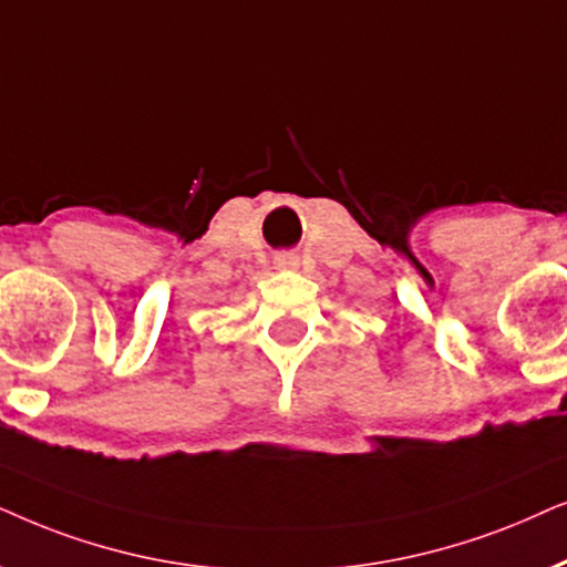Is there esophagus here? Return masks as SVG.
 Segmentation results:
<instances>
[{
  "label": "esophagus",
  "mask_w": 567,
  "mask_h": 567,
  "mask_svg": "<svg viewBox=\"0 0 567 567\" xmlns=\"http://www.w3.org/2000/svg\"><path fill=\"white\" fill-rule=\"evenodd\" d=\"M298 264H300V259L292 251H282V254L275 256V267L277 269H298Z\"/></svg>",
  "instance_id": "esophagus-1"
}]
</instances>
